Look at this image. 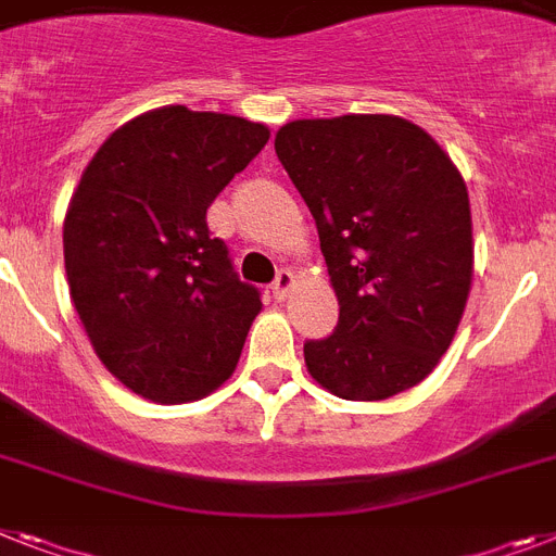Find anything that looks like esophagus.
Listing matches in <instances>:
<instances>
[{"instance_id":"esophagus-1","label":"esophagus","mask_w":556,"mask_h":556,"mask_svg":"<svg viewBox=\"0 0 556 556\" xmlns=\"http://www.w3.org/2000/svg\"><path fill=\"white\" fill-rule=\"evenodd\" d=\"M292 287H295V275L289 273V269H278V275H275V281H273V295L278 298V301H283Z\"/></svg>"}]
</instances>
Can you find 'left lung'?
Returning a JSON list of instances; mask_svg holds the SVG:
<instances>
[{
    "label": "left lung",
    "mask_w": 556,
    "mask_h": 556,
    "mask_svg": "<svg viewBox=\"0 0 556 556\" xmlns=\"http://www.w3.org/2000/svg\"><path fill=\"white\" fill-rule=\"evenodd\" d=\"M278 162L318 227L338 327L304 343L306 369L343 401L417 387L448 350L471 289V210L438 141L397 116L301 118Z\"/></svg>",
    "instance_id": "obj_1"
}]
</instances>
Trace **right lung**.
<instances>
[{
  "label": "right lung",
  "mask_w": 556,
  "mask_h": 556,
  "mask_svg": "<svg viewBox=\"0 0 556 556\" xmlns=\"http://www.w3.org/2000/svg\"><path fill=\"white\" fill-rule=\"evenodd\" d=\"M267 141L247 118L150 110L99 147L73 192V306L99 361L147 401H199L236 369L261 292L238 278L206 210Z\"/></svg>",
  "instance_id": "obj_1"
}]
</instances>
